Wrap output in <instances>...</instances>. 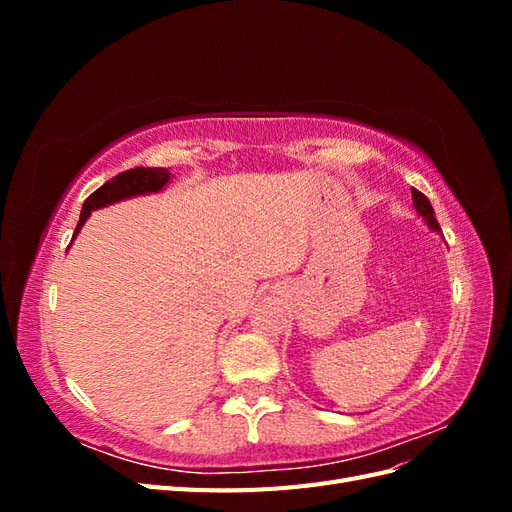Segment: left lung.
Here are the masks:
<instances>
[{
  "mask_svg": "<svg viewBox=\"0 0 512 512\" xmlns=\"http://www.w3.org/2000/svg\"><path fill=\"white\" fill-rule=\"evenodd\" d=\"M412 205H414L416 213L421 215V218L425 220V224H427L431 230L440 232V224H438V220H436V213H433V207H431V203H429V198H427L425 194L418 192V190H414V188H412Z\"/></svg>",
  "mask_w": 512,
  "mask_h": 512,
  "instance_id": "left-lung-1",
  "label": "left lung"
}]
</instances>
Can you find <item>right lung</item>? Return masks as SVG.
<instances>
[{
  "label": "right lung",
  "instance_id": "add662e5",
  "mask_svg": "<svg viewBox=\"0 0 512 512\" xmlns=\"http://www.w3.org/2000/svg\"><path fill=\"white\" fill-rule=\"evenodd\" d=\"M168 181H170V173L166 168H143V166L130 168V170H126V173H121V175L113 177L111 181H106L102 188H98L85 200L79 224H76V230L72 235V241L81 232L83 224L89 220L91 211L115 205V203H119V200L162 192L168 185Z\"/></svg>",
  "mask_w": 512,
  "mask_h": 512
}]
</instances>
